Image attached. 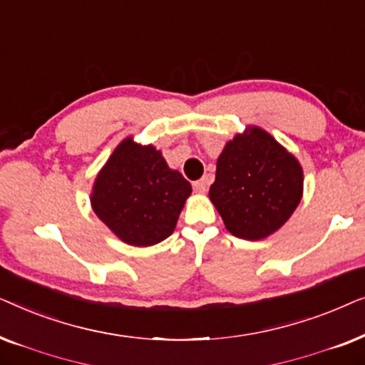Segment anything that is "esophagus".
Instances as JSON below:
<instances>
[{
  "instance_id": "esophagus-1",
  "label": "esophagus",
  "mask_w": 365,
  "mask_h": 365,
  "mask_svg": "<svg viewBox=\"0 0 365 365\" xmlns=\"http://www.w3.org/2000/svg\"><path fill=\"white\" fill-rule=\"evenodd\" d=\"M207 184H209V178L206 176V178H202L201 181L194 182L192 187H194V191H196L197 194H204V192L207 191Z\"/></svg>"
}]
</instances>
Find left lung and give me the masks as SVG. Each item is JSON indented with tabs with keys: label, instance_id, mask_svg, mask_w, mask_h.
<instances>
[{
	"label": "left lung",
	"instance_id": "1",
	"mask_svg": "<svg viewBox=\"0 0 365 365\" xmlns=\"http://www.w3.org/2000/svg\"><path fill=\"white\" fill-rule=\"evenodd\" d=\"M302 191L297 158L266 129L247 126L219 154L209 199L232 236L261 241L287 222Z\"/></svg>",
	"mask_w": 365,
	"mask_h": 365
}]
</instances>
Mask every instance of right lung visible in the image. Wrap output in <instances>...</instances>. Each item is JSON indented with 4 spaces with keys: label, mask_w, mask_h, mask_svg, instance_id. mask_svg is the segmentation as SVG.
Masks as SVG:
<instances>
[{
    "label": "right lung",
    "mask_w": 365,
    "mask_h": 365,
    "mask_svg": "<svg viewBox=\"0 0 365 365\" xmlns=\"http://www.w3.org/2000/svg\"><path fill=\"white\" fill-rule=\"evenodd\" d=\"M192 187L153 144L128 136L98 173L91 207L114 236L148 247L171 236Z\"/></svg>",
    "instance_id": "right-lung-1"
}]
</instances>
